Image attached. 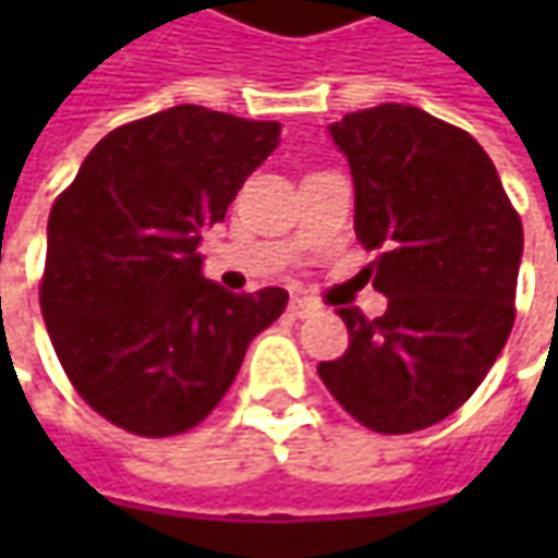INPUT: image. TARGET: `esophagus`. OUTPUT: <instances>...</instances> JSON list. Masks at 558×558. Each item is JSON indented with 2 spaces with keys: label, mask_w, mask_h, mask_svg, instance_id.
<instances>
[{
  "label": "esophagus",
  "mask_w": 558,
  "mask_h": 558,
  "mask_svg": "<svg viewBox=\"0 0 558 558\" xmlns=\"http://www.w3.org/2000/svg\"><path fill=\"white\" fill-rule=\"evenodd\" d=\"M289 311H291V316H298V319H311V316H316V313H319V304H316V301H311V298H291Z\"/></svg>",
  "instance_id": "obj_1"
}]
</instances>
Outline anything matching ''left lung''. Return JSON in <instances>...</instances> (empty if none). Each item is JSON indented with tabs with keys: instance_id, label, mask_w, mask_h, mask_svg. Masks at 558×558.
I'll use <instances>...</instances> for the list:
<instances>
[{
	"instance_id": "8db88e82",
	"label": "left lung",
	"mask_w": 558,
	"mask_h": 558,
	"mask_svg": "<svg viewBox=\"0 0 558 558\" xmlns=\"http://www.w3.org/2000/svg\"><path fill=\"white\" fill-rule=\"evenodd\" d=\"M351 163L354 232L381 247V316L338 307L351 344L319 378L381 435L428 428L460 410L504 351L515 319L522 220L478 142L413 105L329 123Z\"/></svg>"
}]
</instances>
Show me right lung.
Listing matches in <instances>:
<instances>
[{
    "mask_svg": "<svg viewBox=\"0 0 558 558\" xmlns=\"http://www.w3.org/2000/svg\"><path fill=\"white\" fill-rule=\"evenodd\" d=\"M282 123L177 105L108 133L49 214L39 307L80 397L120 428L170 438L202 422L286 289L232 294L198 254Z\"/></svg>",
    "mask_w": 558,
    "mask_h": 558,
    "instance_id": "obj_1",
    "label": "right lung"
}]
</instances>
